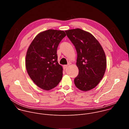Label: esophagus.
Instances as JSON below:
<instances>
[{
  "label": "esophagus",
  "mask_w": 129,
  "mask_h": 129,
  "mask_svg": "<svg viewBox=\"0 0 129 129\" xmlns=\"http://www.w3.org/2000/svg\"><path fill=\"white\" fill-rule=\"evenodd\" d=\"M67 67H68V65H65L63 66V68L64 70H65Z\"/></svg>",
  "instance_id": "34e87169"
}]
</instances>
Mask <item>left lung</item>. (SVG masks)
Returning <instances> with one entry per match:
<instances>
[{"mask_svg":"<svg viewBox=\"0 0 129 129\" xmlns=\"http://www.w3.org/2000/svg\"><path fill=\"white\" fill-rule=\"evenodd\" d=\"M65 32L77 52L79 75L75 79V84L82 91H89L104 76L107 65L105 51L98 40L88 31L76 28Z\"/></svg>","mask_w":129,"mask_h":129,"instance_id":"obj_1","label":"left lung"}]
</instances>
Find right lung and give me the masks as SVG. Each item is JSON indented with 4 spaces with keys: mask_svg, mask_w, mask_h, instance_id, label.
Segmentation results:
<instances>
[{
    "mask_svg": "<svg viewBox=\"0 0 129 129\" xmlns=\"http://www.w3.org/2000/svg\"><path fill=\"white\" fill-rule=\"evenodd\" d=\"M66 36L63 30L48 29L39 33L29 45L25 67L28 76L39 88L49 90L56 87L63 76L58 62V46Z\"/></svg>",
    "mask_w": 129,
    "mask_h": 129,
    "instance_id": "right-lung-1",
    "label": "right lung"
}]
</instances>
